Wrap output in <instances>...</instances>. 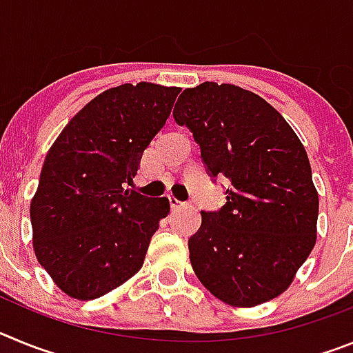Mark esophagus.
<instances>
[{
  "mask_svg": "<svg viewBox=\"0 0 353 353\" xmlns=\"http://www.w3.org/2000/svg\"><path fill=\"white\" fill-rule=\"evenodd\" d=\"M168 198H170V205H171V208H180V207H183V201H180V199H176L174 198V196H168Z\"/></svg>",
  "mask_w": 353,
  "mask_h": 353,
  "instance_id": "34e87169",
  "label": "esophagus"
}]
</instances>
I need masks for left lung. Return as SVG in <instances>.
<instances>
[{"label":"left lung","instance_id":"1","mask_svg":"<svg viewBox=\"0 0 353 353\" xmlns=\"http://www.w3.org/2000/svg\"><path fill=\"white\" fill-rule=\"evenodd\" d=\"M201 150L226 203L201 212L189 239L196 276L219 301L252 307L281 295L316 242L318 192L297 134L256 93L235 84L183 90L173 109Z\"/></svg>","mask_w":353,"mask_h":353}]
</instances>
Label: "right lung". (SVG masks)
<instances>
[{
  "instance_id": "1",
  "label": "right lung",
  "mask_w": 353,
  "mask_h": 353,
  "mask_svg": "<svg viewBox=\"0 0 353 353\" xmlns=\"http://www.w3.org/2000/svg\"><path fill=\"white\" fill-rule=\"evenodd\" d=\"M179 93L152 83L105 90L68 121L46 155L30 208L33 248L70 297H102L143 267L170 201L125 187Z\"/></svg>"
}]
</instances>
